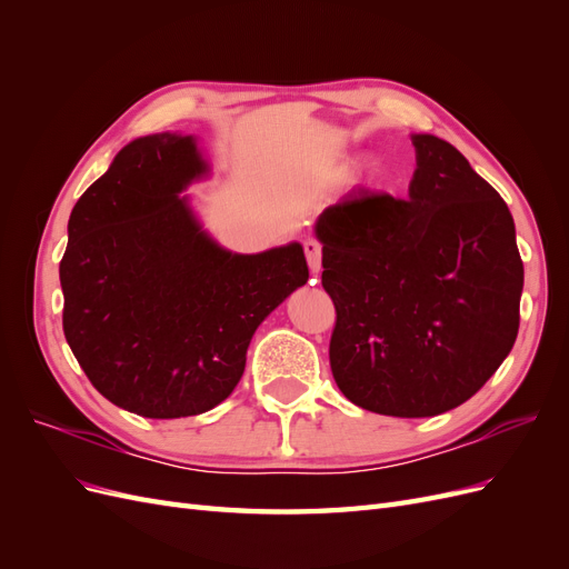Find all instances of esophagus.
I'll list each match as a JSON object with an SVG mask.
<instances>
[{
	"label": "esophagus",
	"instance_id": "esophagus-1",
	"mask_svg": "<svg viewBox=\"0 0 569 569\" xmlns=\"http://www.w3.org/2000/svg\"><path fill=\"white\" fill-rule=\"evenodd\" d=\"M303 253H306V261H308V268H311V272H320V268H322V244L318 242V239H306Z\"/></svg>",
	"mask_w": 569,
	"mask_h": 569
}]
</instances>
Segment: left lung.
Instances as JSON below:
<instances>
[{"mask_svg": "<svg viewBox=\"0 0 569 569\" xmlns=\"http://www.w3.org/2000/svg\"><path fill=\"white\" fill-rule=\"evenodd\" d=\"M412 147L408 199L363 189L316 226L335 382L393 418L439 416L487 385L518 337L525 284L501 194L439 137Z\"/></svg>", "mask_w": 569, "mask_h": 569, "instance_id": "obj_1", "label": "left lung"}]
</instances>
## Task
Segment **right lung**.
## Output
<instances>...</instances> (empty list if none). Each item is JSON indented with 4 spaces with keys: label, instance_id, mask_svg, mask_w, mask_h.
<instances>
[{
    "label": "right lung",
    "instance_id": "obj_1",
    "mask_svg": "<svg viewBox=\"0 0 569 569\" xmlns=\"http://www.w3.org/2000/svg\"><path fill=\"white\" fill-rule=\"evenodd\" d=\"M203 170L192 137H140L68 220L66 341L92 387L142 418L226 401L256 327L308 280L299 244L244 256L199 230L178 192Z\"/></svg>",
    "mask_w": 569,
    "mask_h": 569
}]
</instances>
